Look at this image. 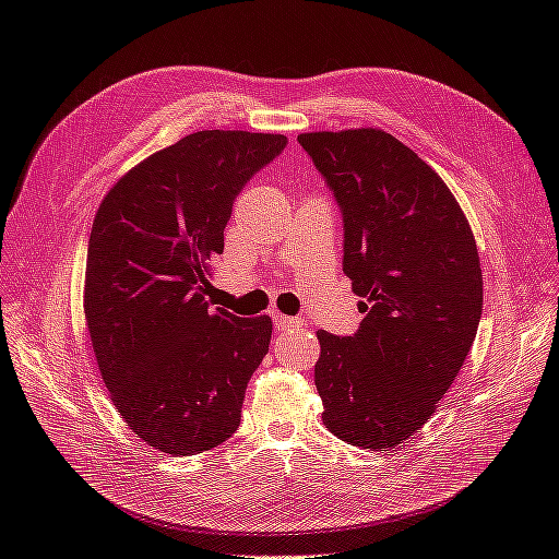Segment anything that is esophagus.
<instances>
[{
	"instance_id": "1",
	"label": "esophagus",
	"mask_w": 559,
	"mask_h": 559,
	"mask_svg": "<svg viewBox=\"0 0 559 559\" xmlns=\"http://www.w3.org/2000/svg\"><path fill=\"white\" fill-rule=\"evenodd\" d=\"M275 326L280 331H286V329H298L302 326V321L296 319V317H284V314H275Z\"/></svg>"
}]
</instances>
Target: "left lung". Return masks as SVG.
Wrapping results in <instances>:
<instances>
[{
  "label": "left lung",
  "mask_w": 559,
  "mask_h": 559,
  "mask_svg": "<svg viewBox=\"0 0 559 559\" xmlns=\"http://www.w3.org/2000/svg\"><path fill=\"white\" fill-rule=\"evenodd\" d=\"M298 144L341 207L343 270L364 314L352 335L317 331L321 419L349 445L394 448L427 425L476 341V238L443 179L389 132H306Z\"/></svg>",
  "instance_id": "obj_1"
}]
</instances>
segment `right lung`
Listing matches in <instances>:
<instances>
[{
	"label": "right lung",
	"instance_id": "add662e5",
	"mask_svg": "<svg viewBox=\"0 0 559 559\" xmlns=\"http://www.w3.org/2000/svg\"><path fill=\"white\" fill-rule=\"evenodd\" d=\"M284 146V134H186L118 179L95 214L83 296L93 352L126 425L165 454L212 450L240 427L273 321L212 308L205 275L235 198Z\"/></svg>",
	"mask_w": 559,
	"mask_h": 559
}]
</instances>
